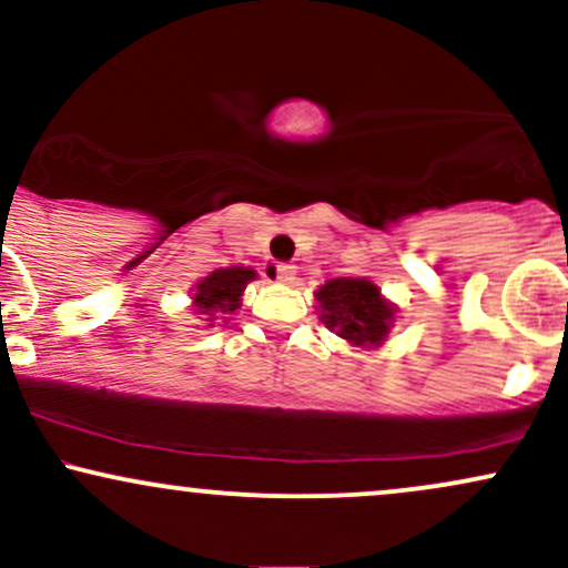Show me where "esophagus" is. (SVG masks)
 Wrapping results in <instances>:
<instances>
[{
    "instance_id": "obj_1",
    "label": "esophagus",
    "mask_w": 568,
    "mask_h": 568,
    "mask_svg": "<svg viewBox=\"0 0 568 568\" xmlns=\"http://www.w3.org/2000/svg\"><path fill=\"white\" fill-rule=\"evenodd\" d=\"M275 275L280 283H291L293 275H296V266L293 264H275Z\"/></svg>"
}]
</instances>
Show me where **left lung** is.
Instances as JSON below:
<instances>
[{
    "mask_svg": "<svg viewBox=\"0 0 568 568\" xmlns=\"http://www.w3.org/2000/svg\"><path fill=\"white\" fill-rule=\"evenodd\" d=\"M323 306V323L352 344H382L395 310L382 298L379 288L363 277L328 280L315 293Z\"/></svg>",
    "mask_w": 568,
    "mask_h": 568,
    "instance_id": "1",
    "label": "left lung"
}]
</instances>
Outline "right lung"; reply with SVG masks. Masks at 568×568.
Masks as SVG:
<instances>
[{
	"label": "right lung",
	"mask_w": 568,
	"mask_h": 568,
	"mask_svg": "<svg viewBox=\"0 0 568 568\" xmlns=\"http://www.w3.org/2000/svg\"><path fill=\"white\" fill-rule=\"evenodd\" d=\"M256 277V272L247 266H230V270L211 272L202 283H197V293H194V306L207 321H213V312H226L232 315L240 306V296H243L245 285Z\"/></svg>",
	"instance_id": "right-lung-1"
}]
</instances>
